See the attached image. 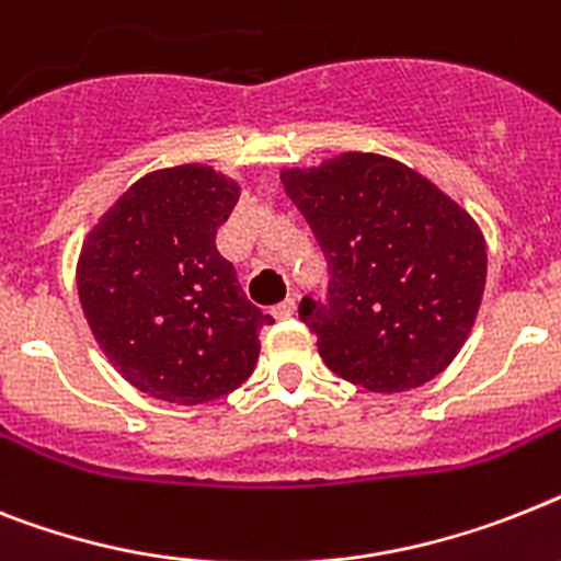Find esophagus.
Returning <instances> with one entry per match:
<instances>
[{
  "mask_svg": "<svg viewBox=\"0 0 561 561\" xmlns=\"http://www.w3.org/2000/svg\"><path fill=\"white\" fill-rule=\"evenodd\" d=\"M271 313L276 319H290L296 313V299H285V302H279V305H273L271 308Z\"/></svg>",
  "mask_w": 561,
  "mask_h": 561,
  "instance_id": "esophagus-1",
  "label": "esophagus"
}]
</instances>
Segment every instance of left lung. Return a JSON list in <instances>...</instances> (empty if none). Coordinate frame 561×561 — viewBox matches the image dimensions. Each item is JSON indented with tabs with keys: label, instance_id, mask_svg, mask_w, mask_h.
Instances as JSON below:
<instances>
[{
	"label": "left lung",
	"instance_id": "left-lung-1",
	"mask_svg": "<svg viewBox=\"0 0 561 561\" xmlns=\"http://www.w3.org/2000/svg\"><path fill=\"white\" fill-rule=\"evenodd\" d=\"M285 193L322 244L328 302L299 319L347 382L404 393L436 379L468 342L488 276L477 219L408 164L347 150L285 168Z\"/></svg>",
	"mask_w": 561,
	"mask_h": 561
}]
</instances>
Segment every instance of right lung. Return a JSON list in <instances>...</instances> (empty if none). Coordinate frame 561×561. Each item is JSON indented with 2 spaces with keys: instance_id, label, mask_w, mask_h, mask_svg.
I'll list each match as a JSON object with an SVG mask.
<instances>
[{
  "instance_id": "right-lung-1",
  "label": "right lung",
  "mask_w": 561,
  "mask_h": 561,
  "mask_svg": "<svg viewBox=\"0 0 561 561\" xmlns=\"http://www.w3.org/2000/svg\"><path fill=\"white\" fill-rule=\"evenodd\" d=\"M239 193L210 164L162 168L136 179L84 237V319L122 379L148 397L214 402L256 368L259 328L273 319L216 251Z\"/></svg>"
}]
</instances>
